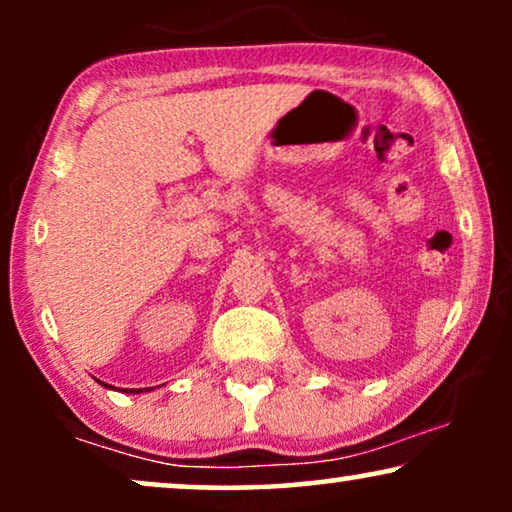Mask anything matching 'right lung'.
I'll list each match as a JSON object with an SVG mask.
<instances>
[{
    "label": "right lung",
    "instance_id": "1",
    "mask_svg": "<svg viewBox=\"0 0 512 512\" xmlns=\"http://www.w3.org/2000/svg\"><path fill=\"white\" fill-rule=\"evenodd\" d=\"M104 387H109V384H104ZM111 389H114V387H111ZM153 387H146V391H151ZM125 394H142V389H135V391H128V389H125Z\"/></svg>",
    "mask_w": 512,
    "mask_h": 512
}]
</instances>
